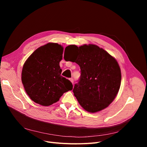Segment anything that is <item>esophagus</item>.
Wrapping results in <instances>:
<instances>
[{
  "label": "esophagus",
  "instance_id": "34e87169",
  "mask_svg": "<svg viewBox=\"0 0 147 147\" xmlns=\"http://www.w3.org/2000/svg\"><path fill=\"white\" fill-rule=\"evenodd\" d=\"M69 80L71 81V82L73 83V84H74V80H73V78H70V79H69Z\"/></svg>",
  "mask_w": 147,
  "mask_h": 147
}]
</instances>
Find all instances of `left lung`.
Returning <instances> with one entry per match:
<instances>
[{"instance_id": "obj_1", "label": "left lung", "mask_w": 147, "mask_h": 147, "mask_svg": "<svg viewBox=\"0 0 147 147\" xmlns=\"http://www.w3.org/2000/svg\"><path fill=\"white\" fill-rule=\"evenodd\" d=\"M70 46L78 49L79 53L73 62L80 66L81 72L73 90L74 96L89 113L105 109L113 101L120 89L121 74L117 61L95 45Z\"/></svg>"}]
</instances>
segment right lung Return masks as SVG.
Returning <instances> with one entry per match:
<instances>
[{"label": "right lung", "mask_w": 147, "mask_h": 147, "mask_svg": "<svg viewBox=\"0 0 147 147\" xmlns=\"http://www.w3.org/2000/svg\"><path fill=\"white\" fill-rule=\"evenodd\" d=\"M63 47L49 43L37 48L23 65L21 80L27 94L34 102L49 106L73 89L69 80L61 76L59 62Z\"/></svg>", "instance_id": "1"}]
</instances>
